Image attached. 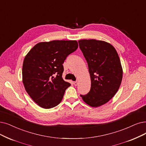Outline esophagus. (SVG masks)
I'll list each match as a JSON object with an SVG mask.
<instances>
[{"label":"esophagus","instance_id":"1","mask_svg":"<svg viewBox=\"0 0 146 146\" xmlns=\"http://www.w3.org/2000/svg\"><path fill=\"white\" fill-rule=\"evenodd\" d=\"M74 84L75 86H77L78 85V81H74Z\"/></svg>","mask_w":146,"mask_h":146}]
</instances>
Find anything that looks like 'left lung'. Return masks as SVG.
I'll return each instance as SVG.
<instances>
[{
  "mask_svg": "<svg viewBox=\"0 0 146 146\" xmlns=\"http://www.w3.org/2000/svg\"><path fill=\"white\" fill-rule=\"evenodd\" d=\"M78 43L88 64L91 79L90 92L80 96L89 106L100 107L108 102L119 89L123 77L120 58L114 46L106 41L82 39Z\"/></svg>",
  "mask_w": 146,
  "mask_h": 146,
  "instance_id": "8db88e82",
  "label": "left lung"
}]
</instances>
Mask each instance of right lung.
Returning a JSON list of instances; mask_svg holds the SVG:
<instances>
[{"mask_svg": "<svg viewBox=\"0 0 146 146\" xmlns=\"http://www.w3.org/2000/svg\"><path fill=\"white\" fill-rule=\"evenodd\" d=\"M77 40H54L38 43L25 56L23 83L29 95L40 107L57 106L71 84L63 80V63L78 48Z\"/></svg>", "mask_w": 146, "mask_h": 146, "instance_id": "1", "label": "right lung"}]
</instances>
